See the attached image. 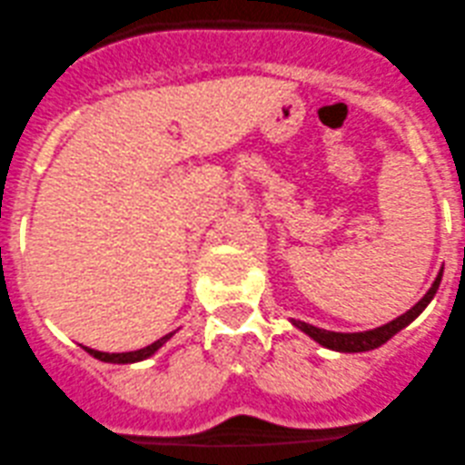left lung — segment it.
Masks as SVG:
<instances>
[{
	"label": "left lung",
	"instance_id": "8db88e82",
	"mask_svg": "<svg viewBox=\"0 0 465 465\" xmlns=\"http://www.w3.org/2000/svg\"><path fill=\"white\" fill-rule=\"evenodd\" d=\"M440 278H443V269L439 272L436 281L431 282V287L427 290V294H424L422 299H420V302L411 308V311H406L404 315L395 317L392 322H388V324H383V326H377V329H372V331L340 333V331H326V329H320V326L306 324V322H302V320H290V322L296 326V329L303 331L308 338L315 340L317 344H322V347H326V349H333V351H342V353L372 351V349L386 344L388 340H391L395 333H400L401 329H406V326H409L411 322H413L415 317H418L420 312L429 306V302H431V299L436 296V292H439Z\"/></svg>",
	"mask_w": 465,
	"mask_h": 465
}]
</instances>
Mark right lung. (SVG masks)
Wrapping results in <instances>:
<instances>
[{"label": "right lung", "instance_id": "right-lung-1", "mask_svg": "<svg viewBox=\"0 0 465 465\" xmlns=\"http://www.w3.org/2000/svg\"><path fill=\"white\" fill-rule=\"evenodd\" d=\"M175 335L173 333H166L163 338L154 340L153 344H148V347L143 349H136V351H123V353H109V351H97V349H91V347H84L86 349L88 353H91L93 358H97V361H103V362H114V365H127V362H139V361H145V358L154 356V353L159 351V349L163 347V344L169 342L171 338Z\"/></svg>", "mask_w": 465, "mask_h": 465}]
</instances>
